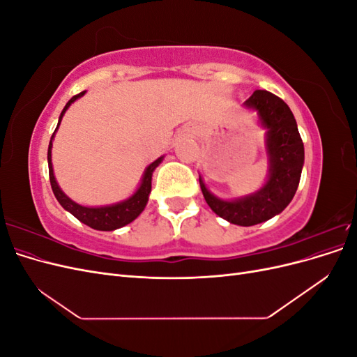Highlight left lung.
Masks as SVG:
<instances>
[{
  "label": "left lung",
  "instance_id": "1",
  "mask_svg": "<svg viewBox=\"0 0 357 357\" xmlns=\"http://www.w3.org/2000/svg\"><path fill=\"white\" fill-rule=\"evenodd\" d=\"M244 104L257 112L262 125L268 129L269 178L266 185L253 195L236 201L215 198L205 188L201 177L199 185L210 208L222 219L234 225L253 226L282 213L295 197L304 165V143L294 113L277 95L268 91H255Z\"/></svg>",
  "mask_w": 357,
  "mask_h": 357
}]
</instances>
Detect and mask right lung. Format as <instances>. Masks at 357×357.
<instances>
[{"mask_svg":"<svg viewBox=\"0 0 357 357\" xmlns=\"http://www.w3.org/2000/svg\"><path fill=\"white\" fill-rule=\"evenodd\" d=\"M84 92L86 91H83L77 95H74L73 98L67 102V105L63 107V110L59 116L58 126L61 123V119H62L63 113L67 112V109L71 105V102H74L75 100L80 98V96ZM58 126H56V129H58ZM56 129H55V132H56ZM55 132H53V135H55ZM53 135L50 138L49 150H47L49 178H50L52 190H53V193H55L58 202L62 205L63 208L70 211L74 215V218L79 219L82 223L88 225V226H91L92 229H98V231H114L117 228H122V226L131 223L132 220H135L138 218L139 214H142V211L144 210L146 204L149 201V193H150V190H152V174H153L155 168L160 164L162 159H164V158L156 159L153 164H150L147 167L142 185H139L137 192L129 199H126L123 202L114 204V205H107V207H96V208L83 207V205H79V204H75L74 201H71L66 195V193L61 190V188L58 186V183L55 180V176H53V168H52V139H53Z\"/></svg>","mask_w":357,"mask_h":357,"instance_id":"obj_1","label":"right lung"}]
</instances>
